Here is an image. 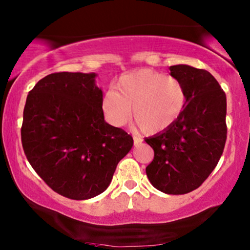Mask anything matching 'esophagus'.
Here are the masks:
<instances>
[{
    "label": "esophagus",
    "instance_id": "1",
    "mask_svg": "<svg viewBox=\"0 0 250 250\" xmlns=\"http://www.w3.org/2000/svg\"><path fill=\"white\" fill-rule=\"evenodd\" d=\"M133 139H134V146H135V147H136V146H139V145H140V143H141V142H142V139H141V137H137V136H134V137H133Z\"/></svg>",
    "mask_w": 250,
    "mask_h": 250
}]
</instances>
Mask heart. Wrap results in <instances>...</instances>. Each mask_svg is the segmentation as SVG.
Returning a JSON list of instances; mask_svg holds the SVG:
<instances>
[{
    "label": "heart",
    "instance_id": "heart-1",
    "mask_svg": "<svg viewBox=\"0 0 250 250\" xmlns=\"http://www.w3.org/2000/svg\"><path fill=\"white\" fill-rule=\"evenodd\" d=\"M187 103L185 85L176 77L151 69L122 75L115 91L102 97V111L114 127H122L130 117L146 133H160L173 125Z\"/></svg>",
    "mask_w": 250,
    "mask_h": 250
}]
</instances>
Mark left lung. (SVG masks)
Wrapping results in <instances>:
<instances>
[{
    "instance_id": "left-lung-1",
    "label": "left lung",
    "mask_w": 250,
    "mask_h": 250,
    "mask_svg": "<svg viewBox=\"0 0 250 250\" xmlns=\"http://www.w3.org/2000/svg\"><path fill=\"white\" fill-rule=\"evenodd\" d=\"M169 70L185 85L187 103L173 125L146 139L154 149L146 173L160 191L182 195L205 182L223 153L227 99L207 70L187 64L171 65Z\"/></svg>"
}]
</instances>
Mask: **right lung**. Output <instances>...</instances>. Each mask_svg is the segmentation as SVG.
Segmentation results:
<instances>
[{"label": "right lung", "instance_id": "1", "mask_svg": "<svg viewBox=\"0 0 250 250\" xmlns=\"http://www.w3.org/2000/svg\"><path fill=\"white\" fill-rule=\"evenodd\" d=\"M95 73H55L29 91L21 137L28 161L54 191L88 200L110 185L133 137L104 121Z\"/></svg>", "mask_w": 250, "mask_h": 250}]
</instances>
